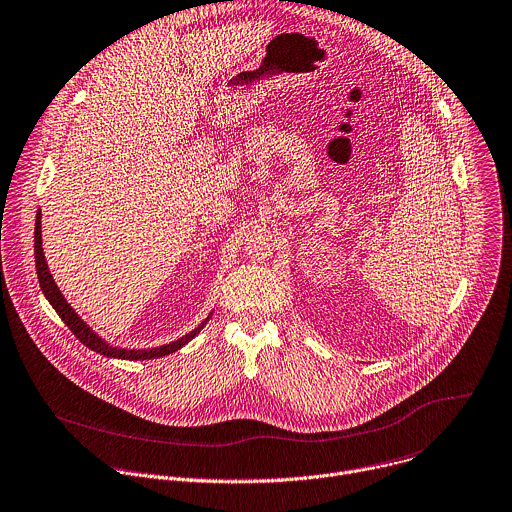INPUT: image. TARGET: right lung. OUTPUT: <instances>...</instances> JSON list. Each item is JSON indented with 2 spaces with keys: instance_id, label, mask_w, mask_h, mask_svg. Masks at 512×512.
<instances>
[{
  "instance_id": "add662e5",
  "label": "right lung",
  "mask_w": 512,
  "mask_h": 512,
  "mask_svg": "<svg viewBox=\"0 0 512 512\" xmlns=\"http://www.w3.org/2000/svg\"><path fill=\"white\" fill-rule=\"evenodd\" d=\"M34 255H36V273H38V281H40V287L44 291V295L48 297V301L52 303V307L56 309V313L62 317V321L70 327V331L80 339V342L94 350L96 354H102V356H108V358H120V360H152V358H162V356H168L177 352L179 348H183L185 344H189L191 339L205 327L207 319L197 327L193 329L189 335L177 339V342L173 344H166L162 348H154V350H118V348H112L108 346L106 342H102V339L76 315V311L68 305V301L64 299V295L60 293V289L56 287L50 271H48V265H46V259H44V251H42V227H40V213H38V219H36V231H34Z\"/></svg>"
}]
</instances>
